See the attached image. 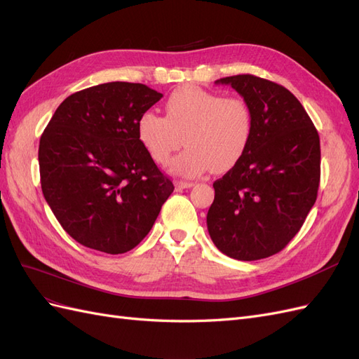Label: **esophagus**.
<instances>
[{"mask_svg": "<svg viewBox=\"0 0 359 359\" xmlns=\"http://www.w3.org/2000/svg\"><path fill=\"white\" fill-rule=\"evenodd\" d=\"M175 187H176L177 191H182V189L192 188L194 183H192V182H184V180H176V182H175Z\"/></svg>", "mask_w": 359, "mask_h": 359, "instance_id": "1", "label": "esophagus"}]
</instances>
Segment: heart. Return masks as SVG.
<instances>
[{"label":"heart","instance_id":"obj_1","mask_svg":"<svg viewBox=\"0 0 359 359\" xmlns=\"http://www.w3.org/2000/svg\"><path fill=\"white\" fill-rule=\"evenodd\" d=\"M165 118L144 111L137 122V135L149 156L167 164L184 143L187 150L172 161L177 176L195 177L207 170L233 168L248 150L253 135V113L246 100L183 86L171 92L164 104Z\"/></svg>","mask_w":359,"mask_h":359}]
</instances>
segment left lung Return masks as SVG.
Here are the masks:
<instances>
[{"mask_svg":"<svg viewBox=\"0 0 359 359\" xmlns=\"http://www.w3.org/2000/svg\"><path fill=\"white\" fill-rule=\"evenodd\" d=\"M249 102L248 150L213 183L207 229L215 246L238 261L280 252L303 226L320 179V143L313 122L286 88L252 74L216 80Z\"/></svg>","mask_w":359,"mask_h":359,"instance_id":"8db88e82","label":"left lung"}]
</instances>
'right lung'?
<instances>
[{
	"label": "right lung",
	"mask_w": 359,
	"mask_h": 359,
	"mask_svg": "<svg viewBox=\"0 0 359 359\" xmlns=\"http://www.w3.org/2000/svg\"><path fill=\"white\" fill-rule=\"evenodd\" d=\"M163 98L142 83L110 82L65 98L40 138L41 191L77 243L118 255L152 229L175 191L137 135Z\"/></svg>",
	"instance_id": "obj_1"
}]
</instances>
